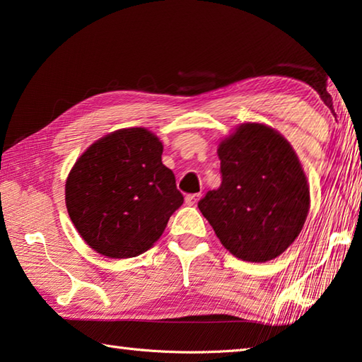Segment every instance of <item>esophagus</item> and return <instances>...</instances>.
Instances as JSON below:
<instances>
[{
    "label": "esophagus",
    "instance_id": "1",
    "mask_svg": "<svg viewBox=\"0 0 362 362\" xmlns=\"http://www.w3.org/2000/svg\"><path fill=\"white\" fill-rule=\"evenodd\" d=\"M199 198H202V194H199V193L188 194V197L185 198V202H187V204H188V206H194V204H197V203L199 202Z\"/></svg>",
    "mask_w": 362,
    "mask_h": 362
}]
</instances>
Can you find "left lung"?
Segmentation results:
<instances>
[{"mask_svg":"<svg viewBox=\"0 0 362 362\" xmlns=\"http://www.w3.org/2000/svg\"><path fill=\"white\" fill-rule=\"evenodd\" d=\"M217 154L222 183L199 199V211L238 259L280 256L309 211V185L293 148L277 130L248 122L221 141Z\"/></svg>","mask_w":362,"mask_h":362,"instance_id":"left-lung-1","label":"left lung"}]
</instances>
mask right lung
<instances>
[{
	"instance_id": "obj_1",
	"label": "right lung",
	"mask_w": 362,
	"mask_h": 362,
	"mask_svg": "<svg viewBox=\"0 0 362 362\" xmlns=\"http://www.w3.org/2000/svg\"><path fill=\"white\" fill-rule=\"evenodd\" d=\"M163 143L143 127L96 140L66 180V206L80 237L103 256L145 253L183 203L175 175L160 159Z\"/></svg>"
}]
</instances>
